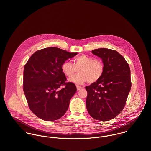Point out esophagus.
Here are the masks:
<instances>
[{
  "label": "esophagus",
  "instance_id": "34e87169",
  "mask_svg": "<svg viewBox=\"0 0 151 151\" xmlns=\"http://www.w3.org/2000/svg\"><path fill=\"white\" fill-rule=\"evenodd\" d=\"M83 88L81 87V86H77V90L78 91H79V90H80V89H81Z\"/></svg>",
  "mask_w": 151,
  "mask_h": 151
}]
</instances>
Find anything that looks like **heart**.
<instances>
[{
	"instance_id": "obj_1",
	"label": "heart",
	"mask_w": 151,
	"mask_h": 151,
	"mask_svg": "<svg viewBox=\"0 0 151 151\" xmlns=\"http://www.w3.org/2000/svg\"><path fill=\"white\" fill-rule=\"evenodd\" d=\"M77 69L78 74L70 80L71 82L77 84H83L87 81L89 83H93L103 76L105 65L102 60L86 55L75 58L73 65L68 61H65L61 65L62 72L68 78L73 77Z\"/></svg>"
}]
</instances>
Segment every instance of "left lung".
Returning <instances> with one entry per match:
<instances>
[{"instance_id":"left-lung-1","label":"left lung","mask_w":151,"mask_h":151,"mask_svg":"<svg viewBox=\"0 0 151 151\" xmlns=\"http://www.w3.org/2000/svg\"><path fill=\"white\" fill-rule=\"evenodd\" d=\"M105 65L102 77L86 86V106L90 116L105 122L116 117L124 108L131 87L129 65L117 51L100 48L92 50Z\"/></svg>"}]
</instances>
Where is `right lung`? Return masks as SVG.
<instances>
[{"label": "right lung", "instance_id": "obj_1", "mask_svg": "<svg viewBox=\"0 0 151 151\" xmlns=\"http://www.w3.org/2000/svg\"><path fill=\"white\" fill-rule=\"evenodd\" d=\"M77 55L49 47L35 52L25 63L24 92L29 108L40 119L54 121L67 111L77 88L74 84L66 82L61 65Z\"/></svg>", "mask_w": 151, "mask_h": 151}]
</instances>
